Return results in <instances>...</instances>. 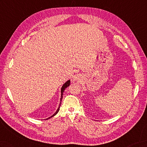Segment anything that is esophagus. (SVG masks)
Wrapping results in <instances>:
<instances>
[{
	"label": "esophagus",
	"instance_id": "1",
	"mask_svg": "<svg viewBox=\"0 0 147 147\" xmlns=\"http://www.w3.org/2000/svg\"><path fill=\"white\" fill-rule=\"evenodd\" d=\"M79 77H80V76L79 75H75V76H73V80H74V81H76V80H78L79 79Z\"/></svg>",
	"mask_w": 147,
	"mask_h": 147
}]
</instances>
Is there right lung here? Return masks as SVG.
Segmentation results:
<instances>
[{"instance_id": "obj_1", "label": "right lung", "mask_w": 147, "mask_h": 147, "mask_svg": "<svg viewBox=\"0 0 147 147\" xmlns=\"http://www.w3.org/2000/svg\"><path fill=\"white\" fill-rule=\"evenodd\" d=\"M70 85V80H68V81H67L65 83H64L63 85V86H62V88H61V100H60V101H61V102H60V104H59V107H58V108H57V111H56V113H54L53 115H52L51 116V117H50L49 118H47V119H49V118H52V117H53L54 116H55L57 113V112L59 111V108H60V107H61V101H62V100H63V93H64V91L65 90V89L66 88H67V87H68Z\"/></svg>"}]
</instances>
